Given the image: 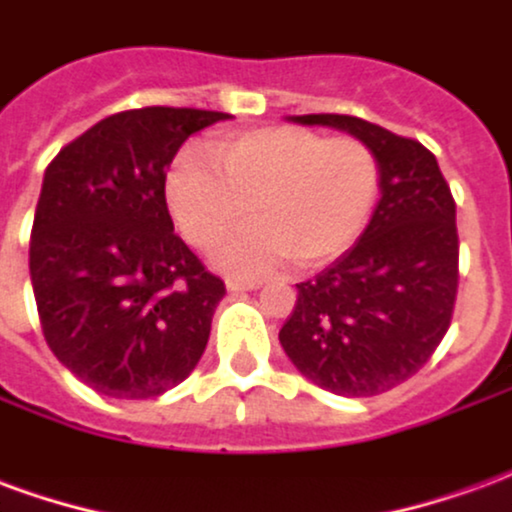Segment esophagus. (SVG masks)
Returning <instances> with one entry per match:
<instances>
[{
	"instance_id": "34e87169",
	"label": "esophagus",
	"mask_w": 512,
	"mask_h": 512,
	"mask_svg": "<svg viewBox=\"0 0 512 512\" xmlns=\"http://www.w3.org/2000/svg\"><path fill=\"white\" fill-rule=\"evenodd\" d=\"M224 285H227V290H233V293H238V290H255V288H260L263 282H260V279L230 277V279H227V282H224Z\"/></svg>"
}]
</instances>
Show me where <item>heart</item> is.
<instances>
[{
    "label": "heart",
    "instance_id": "b5f03b06",
    "mask_svg": "<svg viewBox=\"0 0 512 512\" xmlns=\"http://www.w3.org/2000/svg\"><path fill=\"white\" fill-rule=\"evenodd\" d=\"M208 156L216 170L197 156L169 169L167 205L194 246H211L252 208L255 222L211 252L213 266L238 277L290 260L304 271L332 263L362 235L381 189L376 153L356 136L263 126L216 136Z\"/></svg>",
    "mask_w": 512,
    "mask_h": 512
}]
</instances>
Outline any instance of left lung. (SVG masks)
I'll return each mask as SVG.
<instances>
[{
    "mask_svg": "<svg viewBox=\"0 0 512 512\" xmlns=\"http://www.w3.org/2000/svg\"><path fill=\"white\" fill-rule=\"evenodd\" d=\"M373 147L381 200L345 255L299 282L279 343L301 376L343 397L381 395L428 362L450 329L458 293L455 200L417 139L351 115L290 117Z\"/></svg>",
    "mask_w": 512,
    "mask_h": 512,
    "instance_id": "8db88e82",
    "label": "left lung"
}]
</instances>
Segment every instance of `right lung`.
Segmentation results:
<instances>
[{"instance_id": "right-lung-1", "label": "right lung", "mask_w": 512, "mask_h": 512, "mask_svg": "<svg viewBox=\"0 0 512 512\" xmlns=\"http://www.w3.org/2000/svg\"><path fill=\"white\" fill-rule=\"evenodd\" d=\"M224 112L145 106L95 123L46 167L29 238L43 337L98 395L145 400L200 362L224 282L175 235L167 169Z\"/></svg>"}]
</instances>
